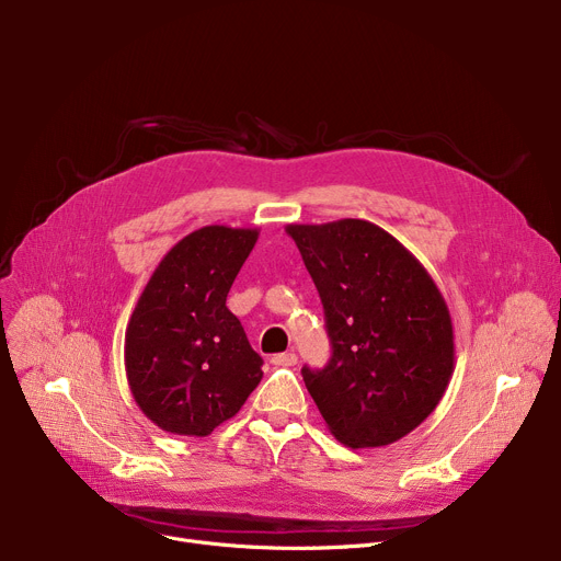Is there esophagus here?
<instances>
[{"instance_id": "34e87169", "label": "esophagus", "mask_w": 561, "mask_h": 561, "mask_svg": "<svg viewBox=\"0 0 561 561\" xmlns=\"http://www.w3.org/2000/svg\"><path fill=\"white\" fill-rule=\"evenodd\" d=\"M271 362H273L275 366L288 368V366H296V364H298V355L290 350V352H282V355H275Z\"/></svg>"}]
</instances>
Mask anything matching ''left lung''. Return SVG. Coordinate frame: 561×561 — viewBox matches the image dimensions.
<instances>
[{
  "label": "left lung",
  "mask_w": 561,
  "mask_h": 561,
  "mask_svg": "<svg viewBox=\"0 0 561 561\" xmlns=\"http://www.w3.org/2000/svg\"><path fill=\"white\" fill-rule=\"evenodd\" d=\"M286 231L318 288L332 341L325 368H302L307 391L343 446L396 444L450 385L455 332L444 296L423 263L368 220Z\"/></svg>",
  "instance_id": "left-lung-1"
}]
</instances>
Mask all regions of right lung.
<instances>
[{
	"mask_svg": "<svg viewBox=\"0 0 561 561\" xmlns=\"http://www.w3.org/2000/svg\"><path fill=\"white\" fill-rule=\"evenodd\" d=\"M256 239L259 229H195L140 293L125 334V370L136 404L163 432L209 436L239 414L263 377V359L225 305Z\"/></svg>",
	"mask_w": 561,
	"mask_h": 561,
	"instance_id": "right-lung-1",
	"label": "right lung"
}]
</instances>
